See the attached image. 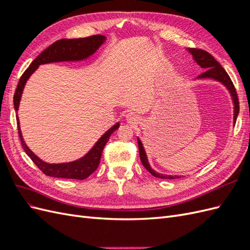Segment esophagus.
<instances>
[{
  "mask_svg": "<svg viewBox=\"0 0 250 250\" xmlns=\"http://www.w3.org/2000/svg\"><path fill=\"white\" fill-rule=\"evenodd\" d=\"M125 118H126L127 123L132 124V125H137L140 122V118L137 116V113L134 112H128Z\"/></svg>",
  "mask_w": 250,
  "mask_h": 250,
  "instance_id": "34e87169",
  "label": "esophagus"
}]
</instances>
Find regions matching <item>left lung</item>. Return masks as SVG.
<instances>
[{
  "mask_svg": "<svg viewBox=\"0 0 250 250\" xmlns=\"http://www.w3.org/2000/svg\"><path fill=\"white\" fill-rule=\"evenodd\" d=\"M188 51L191 53L193 59L196 62L198 65H200L202 69H204V71L201 75L197 77V79H213L216 81H219L220 83L229 89V92L231 96V100L233 103V123H236V120L238 117L239 113V99L237 96V92L236 88L233 86V83L230 80L229 74L226 73V71L221 66V64L219 63L217 60L211 56L208 52L203 51L201 49H195V48H191L188 49ZM138 144H139V151H140V157L141 161L144 167H145L153 176L157 177V178H162V179H175V178H180V176L177 175H165V174L158 173L156 171H154L152 168L150 167L148 158H147V154L146 151L144 149L143 144L141 142V140L138 138Z\"/></svg>",
  "mask_w": 250,
  "mask_h": 250,
  "instance_id": "1",
  "label": "left lung"
}]
</instances>
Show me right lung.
Returning a JSON list of instances; mask_svg holds the SVG:
<instances>
[{"mask_svg": "<svg viewBox=\"0 0 250 250\" xmlns=\"http://www.w3.org/2000/svg\"><path fill=\"white\" fill-rule=\"evenodd\" d=\"M106 41V37L104 35H93L83 39H75V40H59L52 43L43 52L37 56L32 63L29 65L28 69L21 75L19 81L16 93L13 96V104L14 109L19 110V105L21 98L22 90H24L25 84L30 76L37 70L41 64L52 63V62H80L92 56L96 51L99 49ZM19 135L21 142V146L24 148L27 155L31 158L32 162L39 167L42 173L48 176L59 177V178H69V179H85L90 174L94 173L98 166L100 164L101 155L103 152L104 146L106 145L110 135L113 131H116L120 127V123L113 125L110 129L105 132L102 137L97 141L94 147L88 152L79 160L62 163V164H49L42 161L39 156H36L22 139V134L20 127V120L17 116Z\"/></svg>", "mask_w": 250, "mask_h": 250, "instance_id": "right-lung-1", "label": "right lung"}]
</instances>
